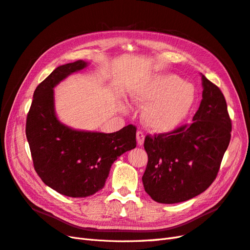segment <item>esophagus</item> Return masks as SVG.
I'll use <instances>...</instances> for the list:
<instances>
[{
	"mask_svg": "<svg viewBox=\"0 0 250 250\" xmlns=\"http://www.w3.org/2000/svg\"><path fill=\"white\" fill-rule=\"evenodd\" d=\"M144 140H145V135H144V133L142 131H138L137 132V141H138V144L140 146H142L144 144Z\"/></svg>",
	"mask_w": 250,
	"mask_h": 250,
	"instance_id": "esophagus-1",
	"label": "esophagus"
}]
</instances>
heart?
<instances>
[{"label":"heart","instance_id":"obj_1","mask_svg":"<svg viewBox=\"0 0 250 250\" xmlns=\"http://www.w3.org/2000/svg\"><path fill=\"white\" fill-rule=\"evenodd\" d=\"M132 102L148 104L143 110V122L155 133H168L183 124L190 112L195 90L176 75H158L130 88Z\"/></svg>","mask_w":250,"mask_h":250}]
</instances>
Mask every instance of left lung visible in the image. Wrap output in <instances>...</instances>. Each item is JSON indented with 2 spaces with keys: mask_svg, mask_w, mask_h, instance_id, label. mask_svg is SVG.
<instances>
[{
  "mask_svg": "<svg viewBox=\"0 0 250 250\" xmlns=\"http://www.w3.org/2000/svg\"><path fill=\"white\" fill-rule=\"evenodd\" d=\"M201 80L202 100L193 122L172 133L147 135L144 143L148 164L142 180L156 202H184L206 191L229 147L231 121L225 98L202 74Z\"/></svg>",
  "mask_w": 250,
  "mask_h": 250,
  "instance_id": "8db88e82",
  "label": "left lung"
}]
</instances>
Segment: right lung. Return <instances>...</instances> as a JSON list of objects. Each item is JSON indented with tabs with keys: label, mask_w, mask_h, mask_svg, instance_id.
<instances>
[{
	"label": "right lung",
	"mask_w": 250,
	"mask_h": 250,
	"mask_svg": "<svg viewBox=\"0 0 250 250\" xmlns=\"http://www.w3.org/2000/svg\"><path fill=\"white\" fill-rule=\"evenodd\" d=\"M87 66L84 60H77L56 67L34 90L26 123L36 173L44 185L74 198L100 191L113 162L137 147L133 125L104 133L74 129L57 118L54 87Z\"/></svg>",
	"instance_id": "1"
}]
</instances>
